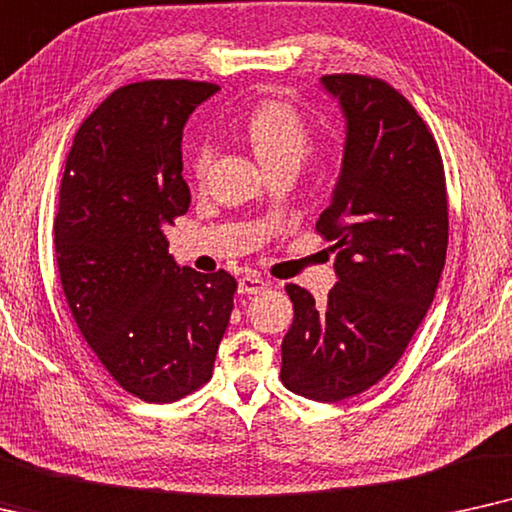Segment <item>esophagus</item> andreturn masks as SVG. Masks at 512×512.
Segmentation results:
<instances>
[{
  "label": "esophagus",
  "instance_id": "esophagus-1",
  "mask_svg": "<svg viewBox=\"0 0 512 512\" xmlns=\"http://www.w3.org/2000/svg\"><path fill=\"white\" fill-rule=\"evenodd\" d=\"M264 290H267V283H264L262 278L243 276L241 281H238V295H260Z\"/></svg>",
  "mask_w": 512,
  "mask_h": 512
}]
</instances>
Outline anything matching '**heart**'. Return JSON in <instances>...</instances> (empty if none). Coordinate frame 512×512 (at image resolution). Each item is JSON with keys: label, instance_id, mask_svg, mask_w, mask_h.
Masks as SVG:
<instances>
[{"label": "heart", "instance_id": "1", "mask_svg": "<svg viewBox=\"0 0 512 512\" xmlns=\"http://www.w3.org/2000/svg\"><path fill=\"white\" fill-rule=\"evenodd\" d=\"M245 133L264 168L274 163H302L311 152V128L283 100H264L245 119ZM213 142L201 140L192 152V170L196 177L208 173L213 163Z\"/></svg>", "mask_w": 512, "mask_h": 512}]
</instances>
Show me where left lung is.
<instances>
[{
  "mask_svg": "<svg viewBox=\"0 0 512 512\" xmlns=\"http://www.w3.org/2000/svg\"><path fill=\"white\" fill-rule=\"evenodd\" d=\"M346 138L342 170L316 229L335 241L337 285L316 304L288 285L295 320L283 337L281 381L339 403L384 379L438 290L447 255L440 149L417 109L386 81L327 74Z\"/></svg>",
  "mask_w": 512,
  "mask_h": 512,
  "instance_id": "1",
  "label": "left lung"
}]
</instances>
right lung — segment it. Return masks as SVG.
I'll use <instances>...</instances> for the list:
<instances>
[{"label": "right lung", "mask_w": 512, "mask_h": 512, "mask_svg": "<svg viewBox=\"0 0 512 512\" xmlns=\"http://www.w3.org/2000/svg\"><path fill=\"white\" fill-rule=\"evenodd\" d=\"M217 91L185 79L117 88L79 126L60 185L53 231L67 304L105 370L147 403L213 377L234 309V278L180 267L163 234L192 201L182 131Z\"/></svg>", "instance_id": "1"}]
</instances>
